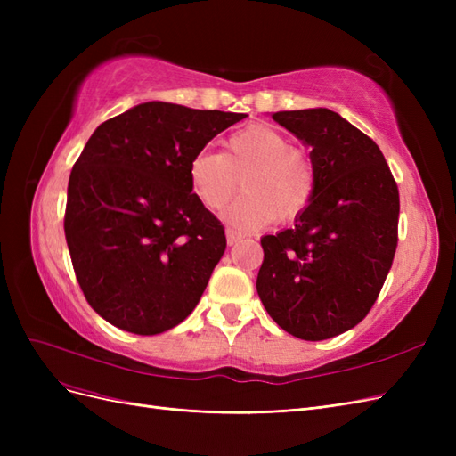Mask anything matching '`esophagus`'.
<instances>
[{
	"label": "esophagus",
	"mask_w": 456,
	"mask_h": 456,
	"mask_svg": "<svg viewBox=\"0 0 456 456\" xmlns=\"http://www.w3.org/2000/svg\"><path fill=\"white\" fill-rule=\"evenodd\" d=\"M241 238H243V236H241L240 232L232 230V228H228V230H226V241H228V245H236Z\"/></svg>",
	"instance_id": "esophagus-1"
}]
</instances>
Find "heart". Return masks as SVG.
Segmentation results:
<instances>
[{"mask_svg":"<svg viewBox=\"0 0 456 456\" xmlns=\"http://www.w3.org/2000/svg\"><path fill=\"white\" fill-rule=\"evenodd\" d=\"M190 186L211 211L224 209L243 178L245 196L224 213L233 228L249 232L306 209L315 186L312 161L287 136L268 126L232 133L223 154L201 150L188 165Z\"/></svg>","mask_w":456,"mask_h":456,"instance_id":"1","label":"heart"}]
</instances>
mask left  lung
Wrapping results in <instances>:
<instances>
[{"mask_svg":"<svg viewBox=\"0 0 456 456\" xmlns=\"http://www.w3.org/2000/svg\"><path fill=\"white\" fill-rule=\"evenodd\" d=\"M272 119L312 150L315 186L293 228L260 240L256 291L289 335L325 340L375 305L397 247L399 191L380 148L333 110Z\"/></svg>","mask_w":456,"mask_h":456,"instance_id":"8db88e82","label":"left lung"}]
</instances>
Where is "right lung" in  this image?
<instances>
[{
    "label": "right lung",
    "instance_id": "right-lung-1",
    "mask_svg": "<svg viewBox=\"0 0 456 456\" xmlns=\"http://www.w3.org/2000/svg\"><path fill=\"white\" fill-rule=\"evenodd\" d=\"M243 118L151 101L91 134L68 183L64 233L81 291L108 323L158 335L198 306L226 236L191 194L188 165Z\"/></svg>",
    "mask_w": 456,
    "mask_h": 456
}]
</instances>
